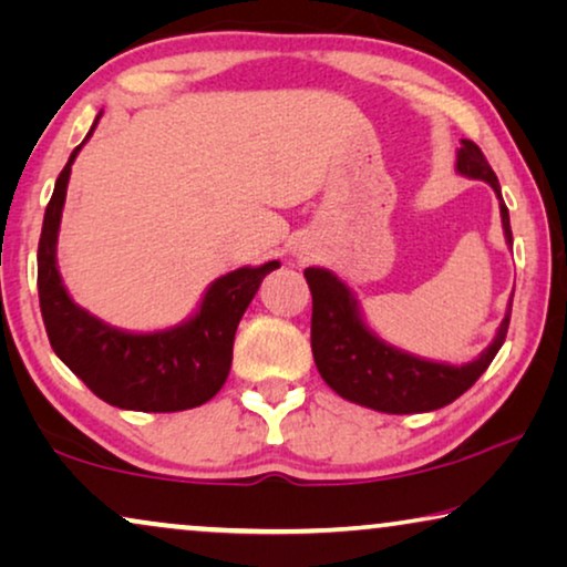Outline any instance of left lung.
I'll return each mask as SVG.
<instances>
[{
  "instance_id": "obj_1",
  "label": "left lung",
  "mask_w": 567,
  "mask_h": 567,
  "mask_svg": "<svg viewBox=\"0 0 567 567\" xmlns=\"http://www.w3.org/2000/svg\"><path fill=\"white\" fill-rule=\"evenodd\" d=\"M456 173L491 185L498 196L503 235H506L508 247L514 245L498 177L487 165L480 146L470 138H462V146L456 150ZM305 278L312 291V353L317 371L324 384L340 398L379 410V413H431V410L449 405L483 377V371L491 367L506 340L514 293H511L506 317H503L493 343L475 361L454 367V363L429 361L400 351L379 338L363 322L353 291L332 270L307 268Z\"/></svg>"
}]
</instances>
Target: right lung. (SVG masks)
Returning <instances> with one entry per match:
<instances>
[{"instance_id": "1", "label": "right lung", "mask_w": 567, "mask_h": 567, "mask_svg": "<svg viewBox=\"0 0 567 567\" xmlns=\"http://www.w3.org/2000/svg\"><path fill=\"white\" fill-rule=\"evenodd\" d=\"M97 121L100 115L84 142ZM82 144L56 177L38 243V297L53 353L107 405L138 413H177L204 405L227 382L231 346L245 309L250 307L262 278L281 268V262L237 268L216 278L196 315L175 328L126 332L97 320L69 297L56 262L66 185Z\"/></svg>"}]
</instances>
